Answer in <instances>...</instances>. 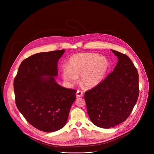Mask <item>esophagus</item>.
Segmentation results:
<instances>
[{"instance_id":"34e87169","label":"esophagus","mask_w":154,"mask_h":154,"mask_svg":"<svg viewBox=\"0 0 154 154\" xmlns=\"http://www.w3.org/2000/svg\"><path fill=\"white\" fill-rule=\"evenodd\" d=\"M76 96L77 97H82L83 96V92L80 91V90H77V93H76Z\"/></svg>"}]
</instances>
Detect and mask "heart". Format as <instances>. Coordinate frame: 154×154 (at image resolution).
Here are the masks:
<instances>
[{"label":"heart","mask_w":154,"mask_h":154,"mask_svg":"<svg viewBox=\"0 0 154 154\" xmlns=\"http://www.w3.org/2000/svg\"><path fill=\"white\" fill-rule=\"evenodd\" d=\"M109 68V61L105 57L94 53H79L69 58L68 67L61 69V76L69 85L75 83L80 76L83 86L91 89L103 81Z\"/></svg>","instance_id":"1"}]
</instances>
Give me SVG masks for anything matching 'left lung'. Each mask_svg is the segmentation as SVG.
<instances>
[{
	"label": "left lung",
	"instance_id": "8db88e82",
	"mask_svg": "<svg viewBox=\"0 0 154 154\" xmlns=\"http://www.w3.org/2000/svg\"><path fill=\"white\" fill-rule=\"evenodd\" d=\"M112 51L118 58L113 72L84 96L90 120L104 128L125 121L139 95L138 74L134 63L127 55Z\"/></svg>",
	"mask_w": 154,
	"mask_h": 154
}]
</instances>
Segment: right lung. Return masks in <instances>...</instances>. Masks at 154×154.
Segmentation results:
<instances>
[{
	"label": "right lung",
	"mask_w": 154,
	"mask_h": 154,
	"mask_svg": "<svg viewBox=\"0 0 154 154\" xmlns=\"http://www.w3.org/2000/svg\"><path fill=\"white\" fill-rule=\"evenodd\" d=\"M65 50L41 52L25 59L14 80L16 106L36 128L52 132L66 123L76 91L65 88L55 80L58 61Z\"/></svg>",
	"instance_id": "right-lung-1"
}]
</instances>
